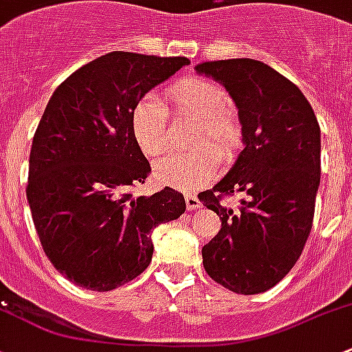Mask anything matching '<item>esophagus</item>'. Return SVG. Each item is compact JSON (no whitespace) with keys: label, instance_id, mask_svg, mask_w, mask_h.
<instances>
[{"label":"esophagus","instance_id":"34e87169","mask_svg":"<svg viewBox=\"0 0 352 352\" xmlns=\"http://www.w3.org/2000/svg\"><path fill=\"white\" fill-rule=\"evenodd\" d=\"M186 204H187V210H194L201 207V202L195 195H186Z\"/></svg>","mask_w":352,"mask_h":352}]
</instances>
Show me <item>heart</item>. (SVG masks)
Here are the masks:
<instances>
[{"mask_svg":"<svg viewBox=\"0 0 352 352\" xmlns=\"http://www.w3.org/2000/svg\"><path fill=\"white\" fill-rule=\"evenodd\" d=\"M175 116L199 121L194 143H212L188 153L166 155L153 166L158 184L179 190H195L216 177L219 157L229 162L243 145V129L229 111L231 99L223 87L204 79H182L166 89ZM131 136L145 157L155 158L168 148V114L153 96L140 99L131 111Z\"/></svg>","mask_w":352,"mask_h":352,"instance_id":"b5f03b06","label":"heart"}]
</instances>
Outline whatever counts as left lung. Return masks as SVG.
<instances>
[{
	"instance_id": "left-lung-1",
	"label": "left lung",
	"mask_w": 352,
	"mask_h": 352,
	"mask_svg": "<svg viewBox=\"0 0 352 352\" xmlns=\"http://www.w3.org/2000/svg\"><path fill=\"white\" fill-rule=\"evenodd\" d=\"M195 70L229 92L244 145L224 179L199 195L221 219V231L202 248V263L228 290L261 294L294 268L312 229L319 123L300 89L265 62L229 58ZM238 191V210L220 204L223 195Z\"/></svg>"
}]
</instances>
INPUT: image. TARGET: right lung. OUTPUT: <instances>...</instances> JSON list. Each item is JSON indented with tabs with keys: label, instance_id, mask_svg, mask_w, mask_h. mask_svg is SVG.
Returning a JSON list of instances; mask_svg holds the SVG:
<instances>
[{
	"label": "right lung",
	"instance_id": "right-lung-1",
	"mask_svg": "<svg viewBox=\"0 0 352 352\" xmlns=\"http://www.w3.org/2000/svg\"><path fill=\"white\" fill-rule=\"evenodd\" d=\"M186 57L109 52L70 74L33 136L27 199L52 265L87 290L109 292L143 273L151 231L186 212L165 187L133 197L151 172L131 136V111L188 65Z\"/></svg>",
	"mask_w": 352,
	"mask_h": 352
}]
</instances>
